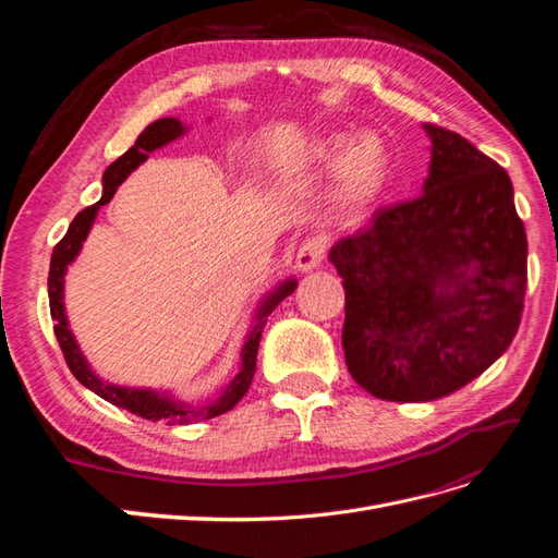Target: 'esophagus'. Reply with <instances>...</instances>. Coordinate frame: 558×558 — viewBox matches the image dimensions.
Here are the masks:
<instances>
[{"label":"esophagus","instance_id":"obj_1","mask_svg":"<svg viewBox=\"0 0 558 558\" xmlns=\"http://www.w3.org/2000/svg\"><path fill=\"white\" fill-rule=\"evenodd\" d=\"M324 253H326V242L320 238L302 242L295 256V267L300 272H312V269H316L320 263H324Z\"/></svg>","mask_w":558,"mask_h":558}]
</instances>
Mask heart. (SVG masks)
Listing matches in <instances>:
<instances>
[{
    "label": "heart",
    "mask_w": 558,
    "mask_h": 558,
    "mask_svg": "<svg viewBox=\"0 0 558 558\" xmlns=\"http://www.w3.org/2000/svg\"><path fill=\"white\" fill-rule=\"evenodd\" d=\"M391 167V150L379 134L342 128L302 140L279 158V172L289 179L335 172V197L344 209H363L375 202Z\"/></svg>",
    "instance_id": "heart-1"
}]
</instances>
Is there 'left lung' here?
<instances>
[{
	"label": "left lung",
	"mask_w": 558,
	"mask_h": 558,
	"mask_svg": "<svg viewBox=\"0 0 558 558\" xmlns=\"http://www.w3.org/2000/svg\"><path fill=\"white\" fill-rule=\"evenodd\" d=\"M421 195L379 209L337 242L342 347L367 393L426 402L459 391L510 347L526 291L529 242L508 172L461 134L424 123Z\"/></svg>",
	"instance_id": "obj_1"
}]
</instances>
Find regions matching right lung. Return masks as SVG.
<instances>
[{
	"instance_id": "obj_1",
	"label": "right lung",
	"mask_w": 558,
	"mask_h": 558,
	"mask_svg": "<svg viewBox=\"0 0 558 558\" xmlns=\"http://www.w3.org/2000/svg\"><path fill=\"white\" fill-rule=\"evenodd\" d=\"M191 128L181 123L179 118L167 116L158 118L150 125L144 128V132L130 146L125 154L113 160L105 174H102V197H99L93 207H86L74 216V221L66 230L62 242L56 246L53 256H50V272H48V300H50V316L56 320V337L60 342V349L66 359V365L74 373V377L90 388L93 393L99 398H105L107 402L116 404V408H123L132 414H137L148 421H165L167 426H183V424H195V421H205L214 418L218 414H226L238 404L253 381V375H256V356H258V344H260V335L265 328V316L272 314V310L279 305L283 298H289L298 279L289 277L279 281L272 291H267L260 300L258 307L253 312V320L248 326V332L244 335V344L240 349V369L221 391L209 396L207 400H183L174 391H162V388H148V386H123V384H113L107 381L105 377H99L93 365L88 363L86 353L81 351L78 340L74 337V330L70 328V318H66V307H64V277L70 265L78 258V253L83 248V242L88 240V234L95 226V218L107 202H111L113 193L118 185H121L140 165L148 160V156L154 150L172 144L174 140L183 137Z\"/></svg>"
}]
</instances>
